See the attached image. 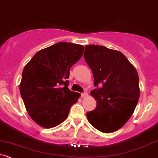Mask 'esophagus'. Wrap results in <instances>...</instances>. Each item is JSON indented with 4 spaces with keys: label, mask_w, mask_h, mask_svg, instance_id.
Listing matches in <instances>:
<instances>
[{
    "label": "esophagus",
    "mask_w": 158,
    "mask_h": 158,
    "mask_svg": "<svg viewBox=\"0 0 158 158\" xmlns=\"http://www.w3.org/2000/svg\"><path fill=\"white\" fill-rule=\"evenodd\" d=\"M88 96V92H83L81 94V97L82 98H85Z\"/></svg>",
    "instance_id": "34e87169"
}]
</instances>
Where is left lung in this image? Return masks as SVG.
Here are the masks:
<instances>
[{
	"instance_id": "obj_1",
	"label": "left lung",
	"mask_w": 158,
	"mask_h": 158,
	"mask_svg": "<svg viewBox=\"0 0 158 158\" xmlns=\"http://www.w3.org/2000/svg\"><path fill=\"white\" fill-rule=\"evenodd\" d=\"M84 58L94 76L96 89L91 94L97 101L87 118L101 132H115L129 120L139 101L137 71L122 53L104 46L86 45Z\"/></svg>"
}]
</instances>
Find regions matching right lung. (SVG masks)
<instances>
[{"mask_svg":"<svg viewBox=\"0 0 158 158\" xmlns=\"http://www.w3.org/2000/svg\"><path fill=\"white\" fill-rule=\"evenodd\" d=\"M83 51L81 44L58 42L36 53L25 66L20 94L29 115L41 127L52 128L64 122L80 97L69 90L67 79Z\"/></svg>","mask_w":158,"mask_h":158,"instance_id":"1","label":"right lung"}]
</instances>
